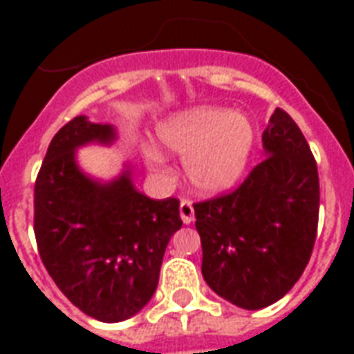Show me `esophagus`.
Masks as SVG:
<instances>
[{
	"label": "esophagus",
	"mask_w": 354,
	"mask_h": 354,
	"mask_svg": "<svg viewBox=\"0 0 354 354\" xmlns=\"http://www.w3.org/2000/svg\"><path fill=\"white\" fill-rule=\"evenodd\" d=\"M180 218L184 223H192L195 220V210H193L192 201H182L180 203Z\"/></svg>",
	"instance_id": "34e87169"
}]
</instances>
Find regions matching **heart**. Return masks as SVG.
I'll use <instances>...</instances> for the list:
<instances>
[{
  "mask_svg": "<svg viewBox=\"0 0 354 354\" xmlns=\"http://www.w3.org/2000/svg\"><path fill=\"white\" fill-rule=\"evenodd\" d=\"M162 147L184 159L187 182L199 195L216 197L243 180L256 146L252 121L227 108H193L157 127ZM147 162L161 170L165 157L147 147Z\"/></svg>",
  "mask_w": 354,
  "mask_h": 354,
  "instance_id": "heart-1",
  "label": "heart"
}]
</instances>
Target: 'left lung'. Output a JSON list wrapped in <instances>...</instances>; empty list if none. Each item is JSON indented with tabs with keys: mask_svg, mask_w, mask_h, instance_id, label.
Here are the masks:
<instances>
[{
	"mask_svg": "<svg viewBox=\"0 0 354 354\" xmlns=\"http://www.w3.org/2000/svg\"><path fill=\"white\" fill-rule=\"evenodd\" d=\"M261 140L267 159L235 192L193 205L205 281L248 311L279 301L296 284L319 223V172L299 127L277 108Z\"/></svg>",
	"mask_w": 354,
	"mask_h": 354,
	"instance_id": "left-lung-1",
	"label": "left lung"
}]
</instances>
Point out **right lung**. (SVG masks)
<instances>
[{
	"instance_id": "obj_1",
	"label": "right lung",
	"mask_w": 354,
	"mask_h": 354,
	"mask_svg": "<svg viewBox=\"0 0 354 354\" xmlns=\"http://www.w3.org/2000/svg\"><path fill=\"white\" fill-rule=\"evenodd\" d=\"M115 140L113 124L72 119L50 140L34 193L43 266L75 307L100 322H121L146 307L167 245L182 227L180 203L140 193L129 162L108 182L81 170L80 147Z\"/></svg>"
}]
</instances>
